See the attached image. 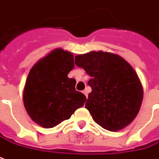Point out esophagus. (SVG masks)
<instances>
[{"label":"esophagus","mask_w":159,"mask_h":159,"mask_svg":"<svg viewBox=\"0 0 159 159\" xmlns=\"http://www.w3.org/2000/svg\"><path fill=\"white\" fill-rule=\"evenodd\" d=\"M88 93H89V91H88V88H86L84 91H83V93L85 94V96L87 97V98H88Z\"/></svg>","instance_id":"34e87169"}]
</instances>
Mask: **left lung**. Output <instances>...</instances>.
<instances>
[{
  "label": "left lung",
  "instance_id": "8db88e82",
  "mask_svg": "<svg viewBox=\"0 0 159 159\" xmlns=\"http://www.w3.org/2000/svg\"><path fill=\"white\" fill-rule=\"evenodd\" d=\"M75 64L91 77L85 107L94 122L109 131L129 125L141 107L143 89L136 71L120 56L102 51L77 55Z\"/></svg>",
  "mask_w": 159,
  "mask_h": 159
}]
</instances>
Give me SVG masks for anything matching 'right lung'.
<instances>
[{"label": "right lung", "instance_id": "1", "mask_svg": "<svg viewBox=\"0 0 159 159\" xmlns=\"http://www.w3.org/2000/svg\"><path fill=\"white\" fill-rule=\"evenodd\" d=\"M73 67L72 53L57 48L30 70L23 102L30 117L38 125L56 127L83 107L86 96L76 91V80L67 77Z\"/></svg>", "mask_w": 159, "mask_h": 159}]
</instances>
